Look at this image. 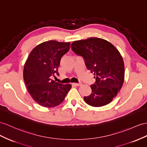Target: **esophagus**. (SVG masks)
Listing matches in <instances>:
<instances>
[{
	"mask_svg": "<svg viewBox=\"0 0 147 147\" xmlns=\"http://www.w3.org/2000/svg\"><path fill=\"white\" fill-rule=\"evenodd\" d=\"M73 84L75 85V86H80L82 84V82H79V83H73Z\"/></svg>",
	"mask_w": 147,
	"mask_h": 147,
	"instance_id": "obj_1",
	"label": "esophagus"
}]
</instances>
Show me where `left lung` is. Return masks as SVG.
<instances>
[{"label": "left lung", "mask_w": 147, "mask_h": 147, "mask_svg": "<svg viewBox=\"0 0 147 147\" xmlns=\"http://www.w3.org/2000/svg\"><path fill=\"white\" fill-rule=\"evenodd\" d=\"M71 48L84 58L86 66L94 73L96 83L91 85L92 92L84 97L85 102L93 107L110 103L122 88L125 76L122 56L109 41L96 37L74 41Z\"/></svg>", "instance_id": "obj_1"}]
</instances>
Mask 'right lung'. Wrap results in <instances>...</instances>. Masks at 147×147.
<instances>
[{
  "label": "right lung",
  "instance_id": "obj_1",
  "mask_svg": "<svg viewBox=\"0 0 147 147\" xmlns=\"http://www.w3.org/2000/svg\"><path fill=\"white\" fill-rule=\"evenodd\" d=\"M69 42L45 41L33 48L26 60L23 73L26 88L32 99L41 106H58L72 87L51 79L52 75H59L60 60L69 51Z\"/></svg>",
  "mask_w": 147,
  "mask_h": 147
}]
</instances>
